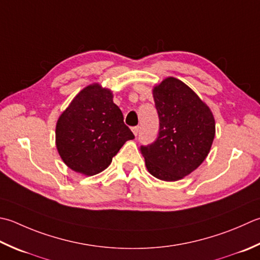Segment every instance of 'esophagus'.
<instances>
[{
	"instance_id": "esophagus-1",
	"label": "esophagus",
	"mask_w": 260,
	"mask_h": 260,
	"mask_svg": "<svg viewBox=\"0 0 260 260\" xmlns=\"http://www.w3.org/2000/svg\"><path fill=\"white\" fill-rule=\"evenodd\" d=\"M132 131H133L134 135L137 136V134H139V132H140V126H134L133 128H132Z\"/></svg>"
}]
</instances>
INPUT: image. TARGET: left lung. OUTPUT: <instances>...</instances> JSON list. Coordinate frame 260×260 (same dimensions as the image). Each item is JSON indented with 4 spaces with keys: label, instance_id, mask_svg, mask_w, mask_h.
Masks as SVG:
<instances>
[{
    "label": "left lung",
    "instance_id": "8db88e82",
    "mask_svg": "<svg viewBox=\"0 0 260 260\" xmlns=\"http://www.w3.org/2000/svg\"><path fill=\"white\" fill-rule=\"evenodd\" d=\"M159 134L152 144L141 146L152 176L176 181L197 169L206 159L215 136L211 109L194 91L176 78L154 86Z\"/></svg>",
    "mask_w": 260,
    "mask_h": 260
}]
</instances>
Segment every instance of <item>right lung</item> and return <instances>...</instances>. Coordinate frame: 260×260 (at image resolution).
Segmentation results:
<instances>
[{
	"label": "right lung",
	"mask_w": 260,
	"mask_h": 260,
	"mask_svg": "<svg viewBox=\"0 0 260 260\" xmlns=\"http://www.w3.org/2000/svg\"><path fill=\"white\" fill-rule=\"evenodd\" d=\"M134 134L124 123L113 92L98 83L72 100L56 124V147L70 169L85 176L104 171Z\"/></svg>",
	"instance_id": "1"
}]
</instances>
